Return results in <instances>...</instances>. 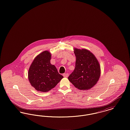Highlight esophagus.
Returning a JSON list of instances; mask_svg holds the SVG:
<instances>
[{
    "label": "esophagus",
    "mask_w": 130,
    "mask_h": 130,
    "mask_svg": "<svg viewBox=\"0 0 130 130\" xmlns=\"http://www.w3.org/2000/svg\"><path fill=\"white\" fill-rule=\"evenodd\" d=\"M63 75L65 77H68V76H69V74H68V73H65V74H63Z\"/></svg>",
    "instance_id": "34e87169"
}]
</instances>
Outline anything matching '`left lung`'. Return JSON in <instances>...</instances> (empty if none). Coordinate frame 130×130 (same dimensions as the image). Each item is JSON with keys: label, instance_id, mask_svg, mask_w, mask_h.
Returning a JSON list of instances; mask_svg holds the SVG:
<instances>
[{"label": "left lung", "instance_id": "1", "mask_svg": "<svg viewBox=\"0 0 130 130\" xmlns=\"http://www.w3.org/2000/svg\"><path fill=\"white\" fill-rule=\"evenodd\" d=\"M74 53L76 56L75 67L68 79L79 90H89L99 80V62L93 53L88 50L74 48Z\"/></svg>", "mask_w": 130, "mask_h": 130}]
</instances>
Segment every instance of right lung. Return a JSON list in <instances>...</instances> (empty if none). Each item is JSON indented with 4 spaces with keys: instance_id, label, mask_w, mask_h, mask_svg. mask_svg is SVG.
Here are the masks:
<instances>
[{
    "instance_id": "obj_1",
    "label": "right lung",
    "mask_w": 130,
    "mask_h": 130,
    "mask_svg": "<svg viewBox=\"0 0 130 130\" xmlns=\"http://www.w3.org/2000/svg\"><path fill=\"white\" fill-rule=\"evenodd\" d=\"M51 53L45 51L35 57L29 69V82L38 91H49L63 78L56 66L51 64Z\"/></svg>"
}]
</instances>
